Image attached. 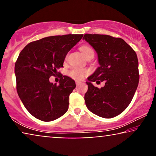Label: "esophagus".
<instances>
[{
    "mask_svg": "<svg viewBox=\"0 0 156 156\" xmlns=\"http://www.w3.org/2000/svg\"><path fill=\"white\" fill-rule=\"evenodd\" d=\"M80 84V82H78V81H76V86H77V85H79Z\"/></svg>",
    "mask_w": 156,
    "mask_h": 156,
    "instance_id": "obj_1",
    "label": "esophagus"
}]
</instances>
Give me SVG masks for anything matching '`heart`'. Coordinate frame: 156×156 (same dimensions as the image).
Returning a JSON list of instances; mask_svg holds the SVG:
<instances>
[{
    "label": "heart",
    "instance_id": "b5f03b06",
    "mask_svg": "<svg viewBox=\"0 0 156 156\" xmlns=\"http://www.w3.org/2000/svg\"><path fill=\"white\" fill-rule=\"evenodd\" d=\"M80 51L84 57H86L90 53H94L92 49L87 45H83L81 47ZM87 74H88L87 70L84 69H80V68H73L69 72V75L72 78L76 80H82L85 76L87 75Z\"/></svg>",
    "mask_w": 156,
    "mask_h": 156
}]
</instances>
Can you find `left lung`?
<instances>
[{
	"mask_svg": "<svg viewBox=\"0 0 156 156\" xmlns=\"http://www.w3.org/2000/svg\"><path fill=\"white\" fill-rule=\"evenodd\" d=\"M83 39L97 52L100 65L87 82V107L102 118L118 116L131 103L138 87L139 73L136 53L119 37L85 34ZM94 81H104L105 85L98 88L93 85Z\"/></svg>",
	"mask_w": 156,
	"mask_h": 156,
	"instance_id": "1",
	"label": "left lung"
}]
</instances>
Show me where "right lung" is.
<instances>
[{"mask_svg":"<svg viewBox=\"0 0 156 156\" xmlns=\"http://www.w3.org/2000/svg\"><path fill=\"white\" fill-rule=\"evenodd\" d=\"M83 35L50 36L30 42L15 65L16 89L26 109L36 119L51 121L69 108V97L76 87L72 78L61 74L59 84L49 80L63 67L68 52Z\"/></svg>","mask_w":156,"mask_h":156,"instance_id":"obj_1","label":"right lung"}]
</instances>
